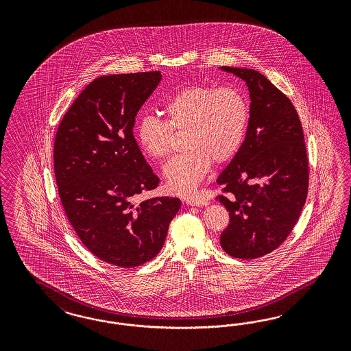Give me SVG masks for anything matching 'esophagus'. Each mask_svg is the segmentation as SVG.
Masks as SVG:
<instances>
[{"label":"esophagus","mask_w":351,"mask_h":351,"mask_svg":"<svg viewBox=\"0 0 351 351\" xmlns=\"http://www.w3.org/2000/svg\"><path fill=\"white\" fill-rule=\"evenodd\" d=\"M185 203L189 204V206H197V207H201V206H207L208 201L201 198V197H191V198H186Z\"/></svg>","instance_id":"34e87169"}]
</instances>
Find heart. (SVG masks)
<instances>
[{
  "mask_svg": "<svg viewBox=\"0 0 351 351\" xmlns=\"http://www.w3.org/2000/svg\"><path fill=\"white\" fill-rule=\"evenodd\" d=\"M162 109L166 121L153 116L138 119V145L149 157L163 160L170 154L172 130H186L184 144L189 149L171 158L163 175L172 193L191 194L213 160L223 163L239 152L250 122L248 100L235 86L193 85L171 95Z\"/></svg>",
  "mask_w": 351,
  "mask_h": 351,
  "instance_id": "b5f03b06",
  "label": "heart"
}]
</instances>
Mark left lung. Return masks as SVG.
I'll list each match as a JSON object with an SVG mask.
<instances>
[{
  "label": "left lung",
  "mask_w": 351,
  "mask_h": 351,
  "mask_svg": "<svg viewBox=\"0 0 351 351\" xmlns=\"http://www.w3.org/2000/svg\"><path fill=\"white\" fill-rule=\"evenodd\" d=\"M221 69L245 80L251 109L245 141L217 178L216 199L230 217L220 243L228 255L252 260L276 250L298 223L308 195V153L286 94L254 69Z\"/></svg>",
  "instance_id": "left-lung-1"
}]
</instances>
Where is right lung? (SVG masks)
<instances>
[{
	"label": "right lung",
	"instance_id": "1",
	"mask_svg": "<svg viewBox=\"0 0 351 351\" xmlns=\"http://www.w3.org/2000/svg\"><path fill=\"white\" fill-rule=\"evenodd\" d=\"M160 72L103 75L86 86L64 114L53 144V171L64 211L81 242L119 267L158 255L180 199L136 202L160 179L132 128Z\"/></svg>",
	"mask_w": 351,
	"mask_h": 351
}]
</instances>
